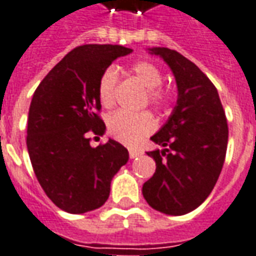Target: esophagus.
Instances as JSON below:
<instances>
[{"mask_svg":"<svg viewBox=\"0 0 256 256\" xmlns=\"http://www.w3.org/2000/svg\"><path fill=\"white\" fill-rule=\"evenodd\" d=\"M142 154V152L140 150H137V148H128V156H130V158H134L137 156Z\"/></svg>","mask_w":256,"mask_h":256,"instance_id":"esophagus-1","label":"esophagus"}]
</instances>
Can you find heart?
<instances>
[{
    "label": "heart",
    "instance_id": "heart-1",
    "mask_svg": "<svg viewBox=\"0 0 256 256\" xmlns=\"http://www.w3.org/2000/svg\"><path fill=\"white\" fill-rule=\"evenodd\" d=\"M132 74L147 89V102L156 110H166L172 104L174 94L170 89L162 86L163 74L160 68L150 60H138L132 66ZM98 96L103 108L110 109L116 103V72L108 69L99 80ZM156 119L152 113L114 112L108 119V128L113 137L123 143L133 144L148 136L156 128Z\"/></svg>",
    "mask_w": 256,
    "mask_h": 256
}]
</instances>
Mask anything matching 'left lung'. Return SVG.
<instances>
[{"mask_svg":"<svg viewBox=\"0 0 256 256\" xmlns=\"http://www.w3.org/2000/svg\"><path fill=\"white\" fill-rule=\"evenodd\" d=\"M172 68L178 100L168 122L152 140L164 150L148 152L156 172L143 184L148 206L168 216H184L201 206L224 166L228 124L214 84L177 50L153 48Z\"/></svg>","mask_w":256,"mask_h":256,"instance_id":"8db88e82","label":"left lung"}]
</instances>
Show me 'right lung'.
Returning <instances> with one entry per match:
<instances>
[{"label": "right lung", "instance_id": "1", "mask_svg": "<svg viewBox=\"0 0 256 256\" xmlns=\"http://www.w3.org/2000/svg\"><path fill=\"white\" fill-rule=\"evenodd\" d=\"M132 49L80 45L50 69L34 93L26 147L32 168L50 201L70 214L102 207L110 181L128 160L114 140L93 148L88 133L103 134L98 86L104 70Z\"/></svg>", "mask_w": 256, "mask_h": 256}]
</instances>
